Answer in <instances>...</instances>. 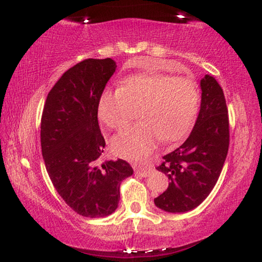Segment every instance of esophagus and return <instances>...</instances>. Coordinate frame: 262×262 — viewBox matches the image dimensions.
<instances>
[{
	"instance_id": "1",
	"label": "esophagus",
	"mask_w": 262,
	"mask_h": 262,
	"mask_svg": "<svg viewBox=\"0 0 262 262\" xmlns=\"http://www.w3.org/2000/svg\"><path fill=\"white\" fill-rule=\"evenodd\" d=\"M152 168H139V167H137V168H135V171H136V174H139V175H142V177H144V178H146V177H149L150 174L152 173Z\"/></svg>"
}]
</instances>
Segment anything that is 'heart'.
I'll use <instances>...</instances> for the list:
<instances>
[{
	"label": "heart",
	"instance_id": "obj_1",
	"mask_svg": "<svg viewBox=\"0 0 262 262\" xmlns=\"http://www.w3.org/2000/svg\"><path fill=\"white\" fill-rule=\"evenodd\" d=\"M199 106L194 81L167 74H139L121 81L118 91H107L98 103V116L111 128H123L141 110L142 123L114 136L112 150L124 159L142 162L161 139L175 142L191 128Z\"/></svg>",
	"mask_w": 262,
	"mask_h": 262
}]
</instances>
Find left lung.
<instances>
[{
    "label": "left lung",
    "instance_id": "obj_1",
    "mask_svg": "<svg viewBox=\"0 0 262 262\" xmlns=\"http://www.w3.org/2000/svg\"><path fill=\"white\" fill-rule=\"evenodd\" d=\"M200 111L191 135L156 168L170 180L166 191L154 199L166 212H187L200 205L216 185L227 159L229 118L223 89L210 75L200 80Z\"/></svg>",
    "mask_w": 262,
    "mask_h": 262
}]
</instances>
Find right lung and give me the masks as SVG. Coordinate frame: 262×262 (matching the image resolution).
<instances>
[{
  "label": "right lung",
  "instance_id": "right-lung-1",
  "mask_svg": "<svg viewBox=\"0 0 262 262\" xmlns=\"http://www.w3.org/2000/svg\"><path fill=\"white\" fill-rule=\"evenodd\" d=\"M116 68L111 58L77 63L56 82L42 111L40 142L46 170L64 202L83 217L113 213L121 181L134 174L124 160L99 161L106 143L98 103Z\"/></svg>",
  "mask_w": 262,
  "mask_h": 262
}]
</instances>
